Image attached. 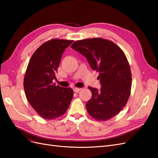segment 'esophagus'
I'll return each instance as SVG.
<instances>
[{"mask_svg":"<svg viewBox=\"0 0 158 158\" xmlns=\"http://www.w3.org/2000/svg\"><path fill=\"white\" fill-rule=\"evenodd\" d=\"M81 89H81V88H74L73 89L74 92H76V93H78Z\"/></svg>","mask_w":158,"mask_h":158,"instance_id":"34e87169","label":"esophagus"}]
</instances>
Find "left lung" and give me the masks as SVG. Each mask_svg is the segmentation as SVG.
<instances>
[{"label": "left lung", "instance_id": "left-lung-1", "mask_svg": "<svg viewBox=\"0 0 158 158\" xmlns=\"http://www.w3.org/2000/svg\"><path fill=\"white\" fill-rule=\"evenodd\" d=\"M71 48L83 55L92 69L99 73L100 90L88 87L92 94L85 104L89 114L99 121L114 117L131 94L132 75L125 54L113 41L103 38L76 41Z\"/></svg>", "mask_w": 158, "mask_h": 158}]
</instances>
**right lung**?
Masks as SVG:
<instances>
[{
    "instance_id": "right-lung-1",
    "label": "right lung",
    "mask_w": 158,
    "mask_h": 158,
    "mask_svg": "<svg viewBox=\"0 0 158 158\" xmlns=\"http://www.w3.org/2000/svg\"><path fill=\"white\" fill-rule=\"evenodd\" d=\"M73 40L53 39L43 44L33 53L23 79L26 96L31 106L45 119L59 118L67 111L74 92L52 83L62 55Z\"/></svg>"
}]
</instances>
